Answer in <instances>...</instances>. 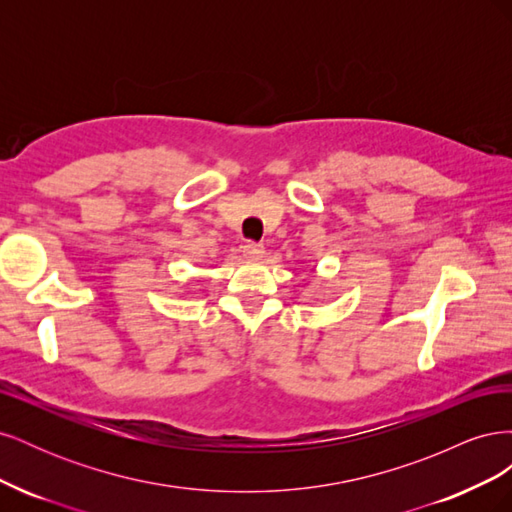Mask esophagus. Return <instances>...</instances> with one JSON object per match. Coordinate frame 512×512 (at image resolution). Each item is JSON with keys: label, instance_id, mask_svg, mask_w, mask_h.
I'll return each instance as SVG.
<instances>
[{"label": "esophagus", "instance_id": "obj_1", "mask_svg": "<svg viewBox=\"0 0 512 512\" xmlns=\"http://www.w3.org/2000/svg\"><path fill=\"white\" fill-rule=\"evenodd\" d=\"M262 254H265V247H262L260 243L247 241V243L243 245V256H245L247 260H258V258H262Z\"/></svg>", "mask_w": 512, "mask_h": 512}]
</instances>
